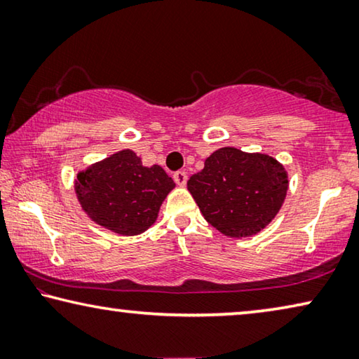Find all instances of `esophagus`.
<instances>
[{
  "instance_id": "obj_1",
  "label": "esophagus",
  "mask_w": 359,
  "mask_h": 359,
  "mask_svg": "<svg viewBox=\"0 0 359 359\" xmlns=\"http://www.w3.org/2000/svg\"><path fill=\"white\" fill-rule=\"evenodd\" d=\"M174 180L177 185L184 187L187 184V172H184V170H177V172H174Z\"/></svg>"
}]
</instances>
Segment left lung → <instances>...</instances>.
Returning <instances> with one entry per match:
<instances>
[{
    "instance_id": "1",
    "label": "left lung",
    "mask_w": 359,
    "mask_h": 359,
    "mask_svg": "<svg viewBox=\"0 0 359 359\" xmlns=\"http://www.w3.org/2000/svg\"><path fill=\"white\" fill-rule=\"evenodd\" d=\"M208 222L227 237L258 233L279 212L287 172L274 158L221 148L187 182Z\"/></svg>"
}]
</instances>
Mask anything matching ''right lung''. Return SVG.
I'll list each match as a JSON object with an SVG mask.
<instances>
[{
    "label": "right lung",
    "mask_w": 359,
    "mask_h": 359,
    "mask_svg": "<svg viewBox=\"0 0 359 359\" xmlns=\"http://www.w3.org/2000/svg\"><path fill=\"white\" fill-rule=\"evenodd\" d=\"M174 187L161 165L145 168L130 149L90 165L76 180L83 211L96 224L121 235L145 232Z\"/></svg>",
    "instance_id": "add662e5"
}]
</instances>
